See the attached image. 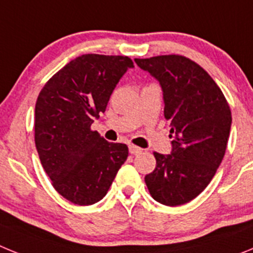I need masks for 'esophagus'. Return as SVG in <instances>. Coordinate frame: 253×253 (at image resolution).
<instances>
[{"label": "esophagus", "instance_id": "obj_1", "mask_svg": "<svg viewBox=\"0 0 253 253\" xmlns=\"http://www.w3.org/2000/svg\"><path fill=\"white\" fill-rule=\"evenodd\" d=\"M129 152H130V154H139V153H142L143 149L139 148V147L130 144V146H129Z\"/></svg>", "mask_w": 253, "mask_h": 253}]
</instances>
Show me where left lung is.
Here are the masks:
<instances>
[{
  "label": "left lung",
  "instance_id": "left-lung-1",
  "mask_svg": "<svg viewBox=\"0 0 253 253\" xmlns=\"http://www.w3.org/2000/svg\"><path fill=\"white\" fill-rule=\"evenodd\" d=\"M160 81L172 152H154L156 169L144 177L149 194L167 207L186 204L209 185L224 157L232 114L222 90L204 68L178 54L135 59Z\"/></svg>",
  "mask_w": 253,
  "mask_h": 253
}]
</instances>
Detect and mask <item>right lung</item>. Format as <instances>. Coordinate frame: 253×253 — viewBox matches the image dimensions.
Instances as JSON below:
<instances>
[{
  "label": "right lung",
  "instance_id": "right-lung-1",
  "mask_svg": "<svg viewBox=\"0 0 253 253\" xmlns=\"http://www.w3.org/2000/svg\"><path fill=\"white\" fill-rule=\"evenodd\" d=\"M133 60L84 54L44 84L35 105V146L58 194L77 205L100 202L128 158V147L91 129Z\"/></svg>",
  "mask_w": 253,
  "mask_h": 253
}]
</instances>
